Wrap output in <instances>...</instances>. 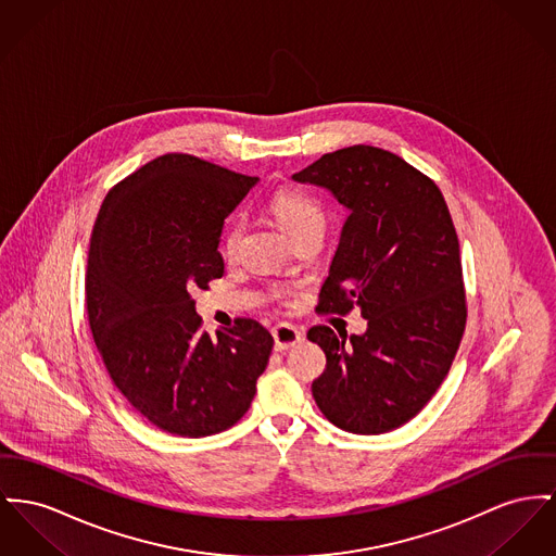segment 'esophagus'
Masks as SVG:
<instances>
[{"instance_id": "esophagus-1", "label": "esophagus", "mask_w": 556, "mask_h": 556, "mask_svg": "<svg viewBox=\"0 0 556 556\" xmlns=\"http://www.w3.org/2000/svg\"><path fill=\"white\" fill-rule=\"evenodd\" d=\"M271 334H274L276 350H280V352L295 348L296 343H301V339H303V333L293 325H278V327H274Z\"/></svg>"}]
</instances>
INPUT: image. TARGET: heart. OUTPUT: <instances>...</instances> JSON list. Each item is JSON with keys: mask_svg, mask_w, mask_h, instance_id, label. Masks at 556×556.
I'll use <instances>...</instances> for the list:
<instances>
[{"mask_svg": "<svg viewBox=\"0 0 556 556\" xmlns=\"http://www.w3.org/2000/svg\"><path fill=\"white\" fill-rule=\"evenodd\" d=\"M269 211L291 240L303 231H309V229H323L325 231L327 215H325L323 204L316 198H312L303 191H296V189L276 191L269 200ZM240 236H242V222L240 219L229 222L225 233H223L225 253H233L238 249Z\"/></svg>", "mask_w": 556, "mask_h": 556, "instance_id": "b5f03b06", "label": "heart"}]
</instances>
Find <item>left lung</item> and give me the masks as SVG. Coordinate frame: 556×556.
Listing matches in <instances>:
<instances>
[{"label":"left lung","mask_w":556,"mask_h":556,"mask_svg":"<svg viewBox=\"0 0 556 556\" xmlns=\"http://www.w3.org/2000/svg\"><path fill=\"white\" fill-rule=\"evenodd\" d=\"M350 211L320 289V314L361 307L365 334L312 327L327 354L314 379L318 408L352 434L413 419L441 388L466 329L459 242L441 189L396 153L337 149L295 173Z\"/></svg>","instance_id":"8db88e82"}]
</instances>
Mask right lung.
Wrapping results in <instances>:
<instances>
[{"mask_svg": "<svg viewBox=\"0 0 556 556\" xmlns=\"http://www.w3.org/2000/svg\"><path fill=\"white\" fill-rule=\"evenodd\" d=\"M260 179L166 153L110 189L94 222L86 309L113 386L155 428L200 439L253 403L274 337L238 318L211 337L195 289L223 276V222Z\"/></svg>", "mask_w": 556, "mask_h": 556, "instance_id": "right-lung-1", "label": "right lung"}]
</instances>
